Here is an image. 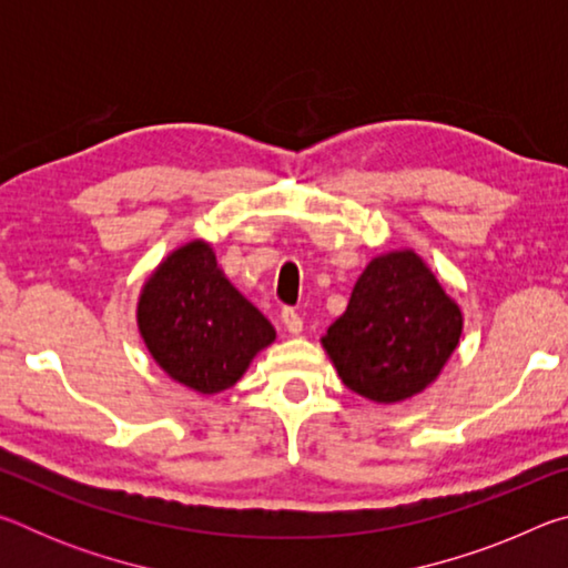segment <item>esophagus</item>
Listing matches in <instances>:
<instances>
[{
    "label": "esophagus",
    "mask_w": 568,
    "mask_h": 568,
    "mask_svg": "<svg viewBox=\"0 0 568 568\" xmlns=\"http://www.w3.org/2000/svg\"><path fill=\"white\" fill-rule=\"evenodd\" d=\"M281 318H283V325H285L287 333L297 335V333L303 331V318H301V315H297V311H293V307H283Z\"/></svg>",
    "instance_id": "obj_1"
}]
</instances>
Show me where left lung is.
I'll list each match as a JSON object with an SVG mask.
<instances>
[{"mask_svg":"<svg viewBox=\"0 0 568 568\" xmlns=\"http://www.w3.org/2000/svg\"><path fill=\"white\" fill-rule=\"evenodd\" d=\"M458 305L416 253L371 261L323 345L353 393L378 403L416 396L460 338Z\"/></svg>","mask_w":568,"mask_h":568,"instance_id":"left-lung-1","label":"left lung"}]
</instances>
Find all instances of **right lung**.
Masks as SVG:
<instances>
[{"instance_id":"add662e5","label":"right lung","mask_w":568,"mask_h":568,"mask_svg":"<svg viewBox=\"0 0 568 568\" xmlns=\"http://www.w3.org/2000/svg\"><path fill=\"white\" fill-rule=\"evenodd\" d=\"M138 323L162 371L200 393L235 386L253 355L275 338L273 325L230 285L203 240L158 267L142 291Z\"/></svg>"}]
</instances>
